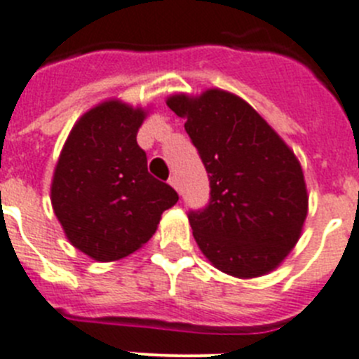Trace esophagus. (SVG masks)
Wrapping results in <instances>:
<instances>
[{
  "instance_id": "34e87169",
  "label": "esophagus",
  "mask_w": 359,
  "mask_h": 359,
  "mask_svg": "<svg viewBox=\"0 0 359 359\" xmlns=\"http://www.w3.org/2000/svg\"><path fill=\"white\" fill-rule=\"evenodd\" d=\"M169 183H170V187H172L174 190H177V192H180V180H177L176 176H172L169 180Z\"/></svg>"
}]
</instances>
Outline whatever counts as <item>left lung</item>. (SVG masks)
<instances>
[{"label": "left lung", "mask_w": 359, "mask_h": 359, "mask_svg": "<svg viewBox=\"0 0 359 359\" xmlns=\"http://www.w3.org/2000/svg\"><path fill=\"white\" fill-rule=\"evenodd\" d=\"M167 106L185 118L210 180V203L190 212L199 250L236 278L268 275L302 236L309 196L302 165L246 100L219 88L174 93Z\"/></svg>", "instance_id": "8db88e82"}]
</instances>
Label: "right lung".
<instances>
[{"mask_svg":"<svg viewBox=\"0 0 359 359\" xmlns=\"http://www.w3.org/2000/svg\"><path fill=\"white\" fill-rule=\"evenodd\" d=\"M149 107L107 98L88 109L69 131L53 169L50 199L73 248L98 262L140 250L176 190L147 172L136 133Z\"/></svg>","mask_w":359,"mask_h":359,"instance_id":"obj_1","label":"right lung"}]
</instances>
